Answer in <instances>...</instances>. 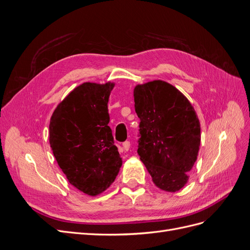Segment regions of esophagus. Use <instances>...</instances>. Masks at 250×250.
Listing matches in <instances>:
<instances>
[{
  "label": "esophagus",
  "instance_id": "34e87169",
  "mask_svg": "<svg viewBox=\"0 0 250 250\" xmlns=\"http://www.w3.org/2000/svg\"><path fill=\"white\" fill-rule=\"evenodd\" d=\"M122 146H123L124 150L128 151V150H129V148H130V142H129V141H125V142L122 144Z\"/></svg>",
  "mask_w": 250,
  "mask_h": 250
}]
</instances>
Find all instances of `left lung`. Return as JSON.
Here are the masks:
<instances>
[{
	"label": "left lung",
	"instance_id": "1",
	"mask_svg": "<svg viewBox=\"0 0 250 250\" xmlns=\"http://www.w3.org/2000/svg\"><path fill=\"white\" fill-rule=\"evenodd\" d=\"M140 118L138 153L153 183L176 192L197 160L200 124L187 98L169 83L155 80L134 88Z\"/></svg>",
	"mask_w": 250,
	"mask_h": 250
}]
</instances>
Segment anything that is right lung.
<instances>
[{"label": "right lung", "mask_w": 250, "mask_h": 250, "mask_svg": "<svg viewBox=\"0 0 250 250\" xmlns=\"http://www.w3.org/2000/svg\"><path fill=\"white\" fill-rule=\"evenodd\" d=\"M112 88V83H83L58 105L50 121V145L60 169L71 185L90 196L106 190L122 166L108 126Z\"/></svg>", "instance_id": "right-lung-1"}]
</instances>
